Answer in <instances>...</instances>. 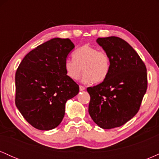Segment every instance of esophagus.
<instances>
[{
	"mask_svg": "<svg viewBox=\"0 0 159 159\" xmlns=\"http://www.w3.org/2000/svg\"><path fill=\"white\" fill-rule=\"evenodd\" d=\"M79 89H80V90H81V91H83V90H85V87H84V86L80 85V86H79Z\"/></svg>",
	"mask_w": 159,
	"mask_h": 159,
	"instance_id": "esophagus-1",
	"label": "esophagus"
}]
</instances>
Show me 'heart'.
Returning a JSON list of instances; mask_svg holds the SVG:
<instances>
[{"label":"heart","mask_w":159,"mask_h":159,"mask_svg":"<svg viewBox=\"0 0 159 159\" xmlns=\"http://www.w3.org/2000/svg\"><path fill=\"white\" fill-rule=\"evenodd\" d=\"M73 59H67L64 63L66 75L76 81L83 72L81 81L84 84L100 83L106 79L111 71L110 57L105 51L89 45L76 49L72 54Z\"/></svg>","instance_id":"obj_1"}]
</instances>
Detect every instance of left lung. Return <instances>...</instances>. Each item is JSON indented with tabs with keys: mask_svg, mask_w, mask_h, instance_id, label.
Instances as JSON below:
<instances>
[{
	"mask_svg": "<svg viewBox=\"0 0 159 159\" xmlns=\"http://www.w3.org/2000/svg\"><path fill=\"white\" fill-rule=\"evenodd\" d=\"M111 59V71L105 81L88 87L89 114L99 127L111 129L130 120L139 111L147 89V68L127 42L116 36L98 38Z\"/></svg>",
	"mask_w": 159,
	"mask_h": 159,
	"instance_id": "left-lung-1",
	"label": "left lung"
}]
</instances>
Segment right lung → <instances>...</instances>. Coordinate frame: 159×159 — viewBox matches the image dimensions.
Masks as SVG:
<instances>
[{
	"instance_id": "add662e5",
	"label": "right lung",
	"mask_w": 159,
	"mask_h": 159,
	"mask_svg": "<svg viewBox=\"0 0 159 159\" xmlns=\"http://www.w3.org/2000/svg\"><path fill=\"white\" fill-rule=\"evenodd\" d=\"M75 45L69 39L54 38L30 51L16 72V105L27 123L39 130L60 125L67 100L79 86L66 75L64 63Z\"/></svg>"
}]
</instances>
